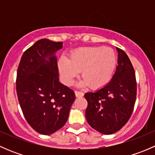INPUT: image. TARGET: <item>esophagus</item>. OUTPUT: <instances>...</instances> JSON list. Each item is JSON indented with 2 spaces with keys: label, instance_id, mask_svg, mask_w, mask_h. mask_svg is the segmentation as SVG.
Returning <instances> with one entry per match:
<instances>
[{
  "label": "esophagus",
  "instance_id": "obj_1",
  "mask_svg": "<svg viewBox=\"0 0 155 155\" xmlns=\"http://www.w3.org/2000/svg\"><path fill=\"white\" fill-rule=\"evenodd\" d=\"M75 94H76V97H82L84 96L83 92L79 91H75Z\"/></svg>",
  "mask_w": 155,
  "mask_h": 155
}]
</instances>
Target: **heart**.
I'll return each mask as SVG.
<instances>
[{
  "mask_svg": "<svg viewBox=\"0 0 155 155\" xmlns=\"http://www.w3.org/2000/svg\"><path fill=\"white\" fill-rule=\"evenodd\" d=\"M58 65L66 85H72L81 71L83 79L79 85L98 89L106 86L112 79L117 66V57L113 49L109 47H81L70 53V59L61 58Z\"/></svg>",
  "mask_w": 155,
  "mask_h": 155,
  "instance_id": "heart-1",
  "label": "heart"
}]
</instances>
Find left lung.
Returning <instances> with one entry per match:
<instances>
[{
    "label": "left lung",
    "instance_id": "1",
    "mask_svg": "<svg viewBox=\"0 0 155 155\" xmlns=\"http://www.w3.org/2000/svg\"><path fill=\"white\" fill-rule=\"evenodd\" d=\"M118 51V66L112 80L95 92L85 94L87 101L85 118L89 125L104 134H112L130 118L137 98L134 68L127 54Z\"/></svg>",
    "mask_w": 155,
    "mask_h": 155
}]
</instances>
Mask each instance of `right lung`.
<instances>
[{"instance_id":"1","label":"right lung","mask_w":155,"mask_h":155,"mask_svg":"<svg viewBox=\"0 0 155 155\" xmlns=\"http://www.w3.org/2000/svg\"><path fill=\"white\" fill-rule=\"evenodd\" d=\"M62 47V42L38 40L23 53L17 70L16 92L23 115L43 135L66 124L75 101L74 91L59 82L54 52Z\"/></svg>"}]
</instances>
